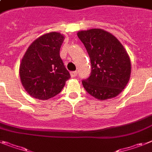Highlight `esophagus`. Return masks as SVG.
<instances>
[{
  "label": "esophagus",
  "mask_w": 152,
  "mask_h": 152,
  "mask_svg": "<svg viewBox=\"0 0 152 152\" xmlns=\"http://www.w3.org/2000/svg\"><path fill=\"white\" fill-rule=\"evenodd\" d=\"M70 75H71L72 77H76L77 76V72L76 71H72V72H70Z\"/></svg>",
  "instance_id": "esophagus-1"
}]
</instances>
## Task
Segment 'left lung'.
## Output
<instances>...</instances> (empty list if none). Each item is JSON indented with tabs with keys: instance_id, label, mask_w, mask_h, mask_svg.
Segmentation results:
<instances>
[{
	"instance_id": "left-lung-1",
	"label": "left lung",
	"mask_w": 152,
	"mask_h": 152,
	"mask_svg": "<svg viewBox=\"0 0 152 152\" xmlns=\"http://www.w3.org/2000/svg\"><path fill=\"white\" fill-rule=\"evenodd\" d=\"M91 63V72L82 83L88 94L100 100L115 97L125 88L131 75V60L117 38L102 29L77 33Z\"/></svg>"
}]
</instances>
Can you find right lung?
<instances>
[{
    "label": "right lung",
    "mask_w": 152,
    "mask_h": 152,
    "mask_svg": "<svg viewBox=\"0 0 152 152\" xmlns=\"http://www.w3.org/2000/svg\"><path fill=\"white\" fill-rule=\"evenodd\" d=\"M64 36L58 32L43 35L35 40L21 60L20 78L28 94L39 100L58 94L70 74L59 55Z\"/></svg>",
    "instance_id": "right-lung-1"
}]
</instances>
